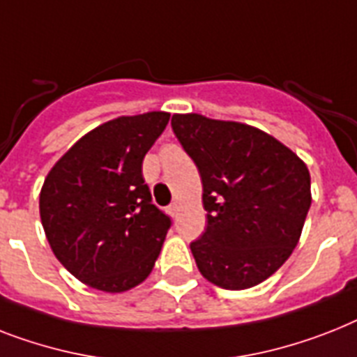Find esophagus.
<instances>
[{
	"mask_svg": "<svg viewBox=\"0 0 357 357\" xmlns=\"http://www.w3.org/2000/svg\"><path fill=\"white\" fill-rule=\"evenodd\" d=\"M169 213L172 214V216H176V214L179 213V204H178V202H174V204L170 205V207H169Z\"/></svg>",
	"mask_w": 357,
	"mask_h": 357,
	"instance_id": "esophagus-1",
	"label": "esophagus"
}]
</instances>
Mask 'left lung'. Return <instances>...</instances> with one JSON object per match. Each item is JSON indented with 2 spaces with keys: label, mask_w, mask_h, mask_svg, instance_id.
<instances>
[{
  "label": "left lung",
  "mask_w": 357,
  "mask_h": 357,
  "mask_svg": "<svg viewBox=\"0 0 357 357\" xmlns=\"http://www.w3.org/2000/svg\"><path fill=\"white\" fill-rule=\"evenodd\" d=\"M176 137L198 167L207 229L190 244L199 273L248 289L289 259L312 205L308 167L262 130L199 113H174Z\"/></svg>",
  "instance_id": "8db88e82"
}]
</instances>
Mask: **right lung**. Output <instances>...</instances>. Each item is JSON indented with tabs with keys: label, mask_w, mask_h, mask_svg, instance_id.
Returning <instances> with one entry per match:
<instances>
[{
	"label": "right lung",
	"mask_w": 357,
	"mask_h": 357,
	"mask_svg": "<svg viewBox=\"0 0 357 357\" xmlns=\"http://www.w3.org/2000/svg\"><path fill=\"white\" fill-rule=\"evenodd\" d=\"M170 113L100 124L58 159L40 190V218L54 257L89 288L123 294L152 273L170 218L152 204L143 159Z\"/></svg>",
	"instance_id": "obj_1"
}]
</instances>
